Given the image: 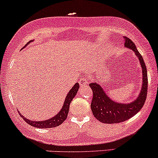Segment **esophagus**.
Wrapping results in <instances>:
<instances>
[{
	"mask_svg": "<svg viewBox=\"0 0 158 158\" xmlns=\"http://www.w3.org/2000/svg\"><path fill=\"white\" fill-rule=\"evenodd\" d=\"M89 83V78L86 77H82L81 80H80V85L81 86H84L86 84H87Z\"/></svg>",
	"mask_w": 158,
	"mask_h": 158,
	"instance_id": "esophagus-1",
	"label": "esophagus"
}]
</instances>
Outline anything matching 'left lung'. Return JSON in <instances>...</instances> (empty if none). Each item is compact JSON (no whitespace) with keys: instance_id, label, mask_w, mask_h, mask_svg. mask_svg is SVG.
I'll return each instance as SVG.
<instances>
[{"instance_id":"obj_1","label":"left lung","mask_w":158,"mask_h":158,"mask_svg":"<svg viewBox=\"0 0 158 158\" xmlns=\"http://www.w3.org/2000/svg\"><path fill=\"white\" fill-rule=\"evenodd\" d=\"M125 46L133 50L139 58L143 69V86L138 98L134 102L125 104L116 103L110 99L99 84L96 83L89 84L93 93L91 110L94 116L103 123L115 124L126 121L140 110L146 101L148 76L145 62L134 42L127 37H125Z\"/></svg>"}]
</instances>
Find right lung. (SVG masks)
I'll return each instance as SVG.
<instances>
[{
	"label": "right lung",
	"mask_w": 158,
	"mask_h": 158,
	"mask_svg": "<svg viewBox=\"0 0 158 158\" xmlns=\"http://www.w3.org/2000/svg\"><path fill=\"white\" fill-rule=\"evenodd\" d=\"M79 89V84H75L73 87L72 88V89L69 92L68 95H67L66 98H65L64 104H63V107L62 108L61 110L60 111L56 116L54 117L50 118V119L45 120V121H41V122H35V121H31V119H28V118H24V116H22L20 114V116L24 118V120L27 123L29 124L30 125L33 127H40V128H51V127H54L56 126H59L61 125L63 122L66 119L67 116H68L69 110V105L70 103L72 101V99L75 95L77 94V90Z\"/></svg>",
	"instance_id": "1"
}]
</instances>
